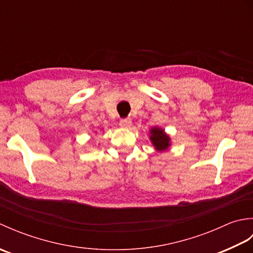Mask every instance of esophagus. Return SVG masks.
Wrapping results in <instances>:
<instances>
[{
    "mask_svg": "<svg viewBox=\"0 0 253 253\" xmlns=\"http://www.w3.org/2000/svg\"><path fill=\"white\" fill-rule=\"evenodd\" d=\"M120 125L123 128H129L131 126V120L130 118H125V120H122L120 122Z\"/></svg>",
    "mask_w": 253,
    "mask_h": 253,
    "instance_id": "esophagus-1",
    "label": "esophagus"
}]
</instances>
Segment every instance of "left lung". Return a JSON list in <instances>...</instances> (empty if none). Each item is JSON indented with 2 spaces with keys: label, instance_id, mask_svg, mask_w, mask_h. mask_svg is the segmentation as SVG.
Segmentation results:
<instances>
[{
  "label": "left lung",
  "instance_id": "obj_1",
  "mask_svg": "<svg viewBox=\"0 0 253 253\" xmlns=\"http://www.w3.org/2000/svg\"><path fill=\"white\" fill-rule=\"evenodd\" d=\"M150 141L159 152L166 151L170 147V137L160 127H152L150 129Z\"/></svg>",
  "mask_w": 253,
  "mask_h": 253
}]
</instances>
